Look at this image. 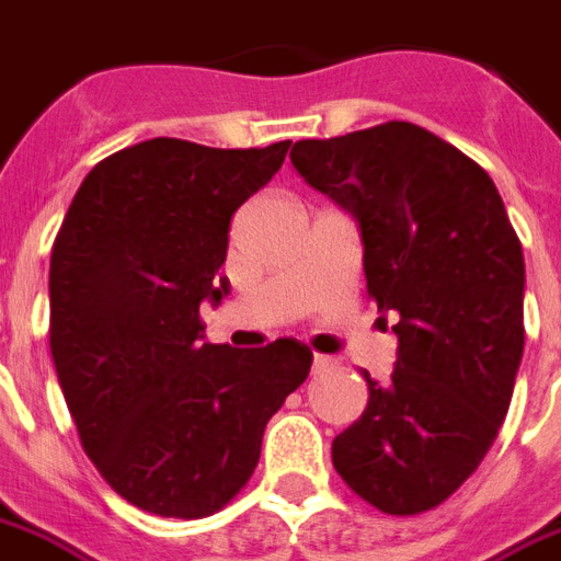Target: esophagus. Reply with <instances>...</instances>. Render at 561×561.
Segmentation results:
<instances>
[{
    "label": "esophagus",
    "instance_id": "1",
    "mask_svg": "<svg viewBox=\"0 0 561 561\" xmlns=\"http://www.w3.org/2000/svg\"><path fill=\"white\" fill-rule=\"evenodd\" d=\"M311 366H313V371H322V368H325V366H331V359H328L325 354H313Z\"/></svg>",
    "mask_w": 561,
    "mask_h": 561
}]
</instances>
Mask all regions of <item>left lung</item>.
Segmentation results:
<instances>
[{"label":"left lung","instance_id":"8db88e82","mask_svg":"<svg viewBox=\"0 0 561 561\" xmlns=\"http://www.w3.org/2000/svg\"><path fill=\"white\" fill-rule=\"evenodd\" d=\"M296 172L357 218L366 290L398 317L389 383L331 444L352 493L389 516L444 504L478 470L525 352V256L493 178L407 121L296 140Z\"/></svg>","mask_w":561,"mask_h":561}]
</instances>
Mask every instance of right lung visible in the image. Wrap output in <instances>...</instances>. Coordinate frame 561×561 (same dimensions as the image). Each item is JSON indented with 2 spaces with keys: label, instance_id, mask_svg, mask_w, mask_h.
<instances>
[{
  "label": "right lung",
  "instance_id": "right-lung-1",
  "mask_svg": "<svg viewBox=\"0 0 561 561\" xmlns=\"http://www.w3.org/2000/svg\"><path fill=\"white\" fill-rule=\"evenodd\" d=\"M288 147H126L85 175L54 239L59 389L103 481L154 516L204 518L233 502L267 421L311 371L296 340L248 352L202 343L198 313L230 290L218 276L230 218Z\"/></svg>",
  "mask_w": 561,
  "mask_h": 561
}]
</instances>
